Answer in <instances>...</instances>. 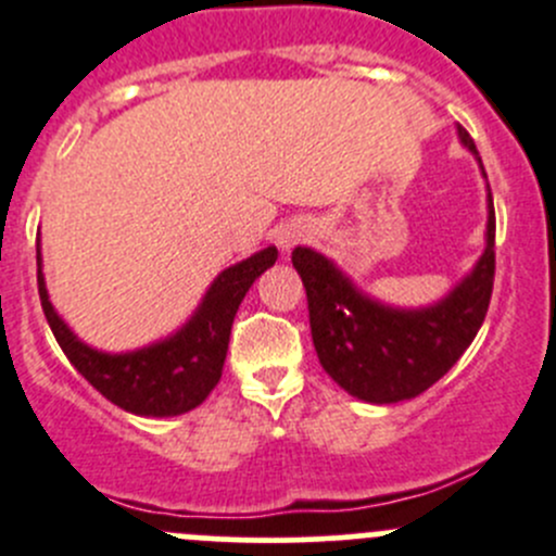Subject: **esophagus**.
<instances>
[{
  "instance_id": "34e87169",
  "label": "esophagus",
  "mask_w": 556,
  "mask_h": 556,
  "mask_svg": "<svg viewBox=\"0 0 556 556\" xmlns=\"http://www.w3.org/2000/svg\"><path fill=\"white\" fill-rule=\"evenodd\" d=\"M304 236H306L304 225H299V223L282 225V228H279V233H277V247L282 252H290L295 244H299V241H304Z\"/></svg>"
}]
</instances>
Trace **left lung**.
I'll use <instances>...</instances> for the list:
<instances>
[{
	"label": "left lung",
	"instance_id": "8db88e82",
	"mask_svg": "<svg viewBox=\"0 0 556 556\" xmlns=\"http://www.w3.org/2000/svg\"><path fill=\"white\" fill-rule=\"evenodd\" d=\"M459 141L478 160L470 132ZM486 247L472 271L440 301L391 306L366 295L342 268L312 247H295L293 266L306 288L309 326L323 369L350 396L369 404L415 399L462 358L486 317L494 285V201L486 181Z\"/></svg>",
	"mask_w": 556,
	"mask_h": 556
}]
</instances>
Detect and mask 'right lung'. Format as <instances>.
Masks as SVG:
<instances>
[{
  "instance_id": "obj_1",
  "label": "right lung",
  "mask_w": 556,
  "mask_h": 556,
  "mask_svg": "<svg viewBox=\"0 0 556 556\" xmlns=\"http://www.w3.org/2000/svg\"><path fill=\"white\" fill-rule=\"evenodd\" d=\"M277 261V247L255 252L225 268L208 285L190 320L170 337L127 353H105L80 342L48 299L37 239V288L46 320L70 364L116 407L143 418H170L195 409L223 377L230 326L247 290Z\"/></svg>"
}]
</instances>
